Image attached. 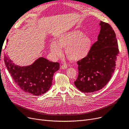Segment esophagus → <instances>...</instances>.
Here are the masks:
<instances>
[{
  "mask_svg": "<svg viewBox=\"0 0 129 129\" xmlns=\"http://www.w3.org/2000/svg\"><path fill=\"white\" fill-rule=\"evenodd\" d=\"M67 68V66H66V65H62V66L60 67V69H62V70H65V69H66Z\"/></svg>",
  "mask_w": 129,
  "mask_h": 129,
  "instance_id": "obj_1",
  "label": "esophagus"
}]
</instances>
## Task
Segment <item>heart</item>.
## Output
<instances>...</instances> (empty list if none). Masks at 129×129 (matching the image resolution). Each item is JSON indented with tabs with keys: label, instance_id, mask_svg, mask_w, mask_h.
Returning <instances> with one entry per match:
<instances>
[{
	"label": "heart",
	"instance_id": "obj_1",
	"mask_svg": "<svg viewBox=\"0 0 129 129\" xmlns=\"http://www.w3.org/2000/svg\"><path fill=\"white\" fill-rule=\"evenodd\" d=\"M92 41L91 39L80 30H74L63 34L58 37L56 42L52 41L50 49L54 57L62 55L61 49H65L66 57L72 61H78L85 58L89 54Z\"/></svg>",
	"mask_w": 129,
	"mask_h": 129
}]
</instances>
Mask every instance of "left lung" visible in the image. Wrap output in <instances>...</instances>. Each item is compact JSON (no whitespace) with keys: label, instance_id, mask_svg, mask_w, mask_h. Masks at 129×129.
Returning a JSON list of instances; mask_svg holds the SVG:
<instances>
[{"label":"left lung","instance_id":"left-lung-1","mask_svg":"<svg viewBox=\"0 0 129 129\" xmlns=\"http://www.w3.org/2000/svg\"><path fill=\"white\" fill-rule=\"evenodd\" d=\"M97 41L89 54L78 60V75L74 84L83 92L97 91L111 79L116 68L119 49L116 33L110 24L100 21Z\"/></svg>","mask_w":129,"mask_h":129}]
</instances>
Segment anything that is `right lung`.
<instances>
[{
	"label": "right lung",
	"mask_w": 129,
	"mask_h": 129,
	"mask_svg": "<svg viewBox=\"0 0 129 129\" xmlns=\"http://www.w3.org/2000/svg\"><path fill=\"white\" fill-rule=\"evenodd\" d=\"M4 61L12 78L20 88L35 96L41 95L49 90L52 84L54 74L59 69L58 62H51L43 57L25 66L15 64L6 54Z\"/></svg>",
	"instance_id": "1"
}]
</instances>
